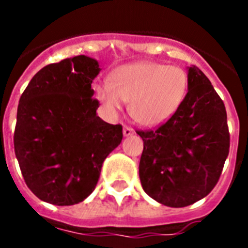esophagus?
<instances>
[{
	"instance_id": "esophagus-1",
	"label": "esophagus",
	"mask_w": 248,
	"mask_h": 248,
	"mask_svg": "<svg viewBox=\"0 0 248 248\" xmlns=\"http://www.w3.org/2000/svg\"><path fill=\"white\" fill-rule=\"evenodd\" d=\"M135 134V130L132 127H130V126H124V136H131Z\"/></svg>"
}]
</instances>
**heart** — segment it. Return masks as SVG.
I'll list each match as a JSON object with an SVG mask.
<instances>
[{
	"mask_svg": "<svg viewBox=\"0 0 248 248\" xmlns=\"http://www.w3.org/2000/svg\"><path fill=\"white\" fill-rule=\"evenodd\" d=\"M188 73L177 65L139 62L117 68L109 82L93 85L105 112L116 114L131 100L132 117L144 126H159L177 112L188 93Z\"/></svg>",
	"mask_w": 248,
	"mask_h": 248,
	"instance_id": "heart-1",
	"label": "heart"
}]
</instances>
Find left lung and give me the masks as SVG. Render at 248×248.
<instances>
[{
	"instance_id": "1",
	"label": "left lung",
	"mask_w": 248,
	"mask_h": 248,
	"mask_svg": "<svg viewBox=\"0 0 248 248\" xmlns=\"http://www.w3.org/2000/svg\"><path fill=\"white\" fill-rule=\"evenodd\" d=\"M188 93L177 112L144 141L139 176L144 192L169 207H185L215 188L229 155L227 110L210 79L189 67Z\"/></svg>"
}]
</instances>
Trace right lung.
I'll return each instance as SVG.
<instances>
[{"instance_id": "1", "label": "right lung", "mask_w": 248, "mask_h": 248, "mask_svg": "<svg viewBox=\"0 0 248 248\" xmlns=\"http://www.w3.org/2000/svg\"><path fill=\"white\" fill-rule=\"evenodd\" d=\"M99 63L78 55L48 64L33 76L17 105L14 148L34 196L56 206L93 193L104 159L122 141V126L96 116L91 83Z\"/></svg>"}]
</instances>
